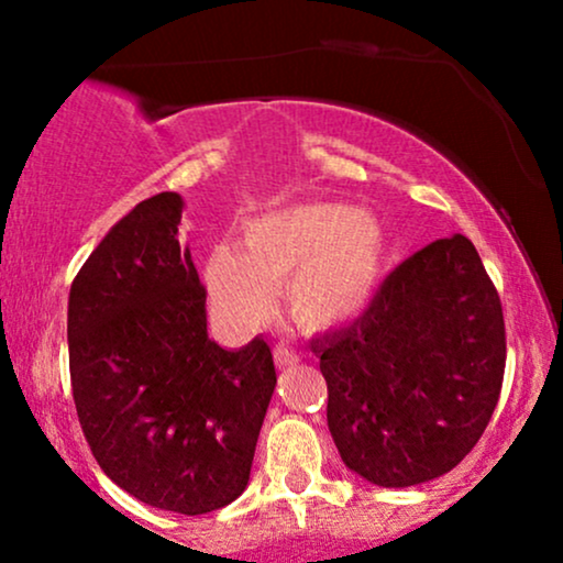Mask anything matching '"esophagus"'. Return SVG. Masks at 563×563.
I'll list each match as a JSON object with an SVG mask.
<instances>
[{
	"instance_id": "1",
	"label": "esophagus",
	"mask_w": 563,
	"mask_h": 563,
	"mask_svg": "<svg viewBox=\"0 0 563 563\" xmlns=\"http://www.w3.org/2000/svg\"><path fill=\"white\" fill-rule=\"evenodd\" d=\"M275 363L277 367H290L299 363V354L294 352V349H288L286 344H277L275 346Z\"/></svg>"
}]
</instances>
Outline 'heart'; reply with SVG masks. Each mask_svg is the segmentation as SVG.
Segmentation results:
<instances>
[{
  "label": "heart",
  "instance_id": "obj_1",
  "mask_svg": "<svg viewBox=\"0 0 563 563\" xmlns=\"http://www.w3.org/2000/svg\"><path fill=\"white\" fill-rule=\"evenodd\" d=\"M386 264L378 219L357 206L288 203L245 219L241 249L219 243L203 262L211 309L235 331H249L283 307L303 331L346 325L376 299Z\"/></svg>",
  "mask_w": 563,
  "mask_h": 563
}]
</instances>
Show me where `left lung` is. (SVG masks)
Returning a JSON list of instances; mask_svg holds the SVG:
<instances>
[{
    "instance_id": "left-lung-1",
    "label": "left lung",
    "mask_w": 563,
    "mask_h": 563,
    "mask_svg": "<svg viewBox=\"0 0 563 563\" xmlns=\"http://www.w3.org/2000/svg\"><path fill=\"white\" fill-rule=\"evenodd\" d=\"M312 352L346 468L378 487L431 482L468 455L495 412L500 296L474 243L442 238L386 277L363 318L312 339Z\"/></svg>"
}]
</instances>
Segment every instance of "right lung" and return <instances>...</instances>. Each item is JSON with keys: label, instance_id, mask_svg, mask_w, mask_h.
I'll return each mask as SVG.
<instances>
[{"label": "right lung", "instance_id": "right-lung-1", "mask_svg": "<svg viewBox=\"0 0 563 563\" xmlns=\"http://www.w3.org/2000/svg\"><path fill=\"white\" fill-rule=\"evenodd\" d=\"M158 192L108 230L68 294L74 402L92 455L147 506L198 516L243 493L277 376L267 341L222 349Z\"/></svg>", "mask_w": 563, "mask_h": 563}]
</instances>
